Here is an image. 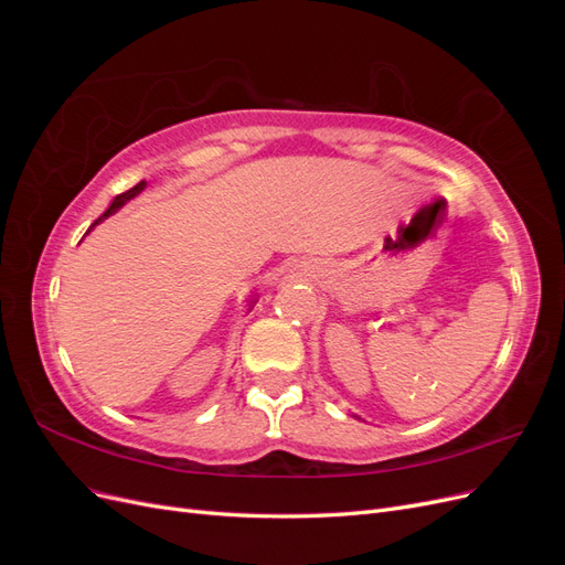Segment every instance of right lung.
<instances>
[{
    "instance_id": "obj_1",
    "label": "right lung",
    "mask_w": 565,
    "mask_h": 565,
    "mask_svg": "<svg viewBox=\"0 0 565 565\" xmlns=\"http://www.w3.org/2000/svg\"><path fill=\"white\" fill-rule=\"evenodd\" d=\"M143 188H146V181H139V183H136L134 188H129V191H127V193H119V195H117V198H115V200L110 202V207H108V210H106L104 214H100V216L96 218V224H98V221H104V218H108L110 214H115L117 210H122V207H125V204H127V202H129L131 198H136V195H139V193L143 191ZM96 224H94V226H96Z\"/></svg>"
}]
</instances>
